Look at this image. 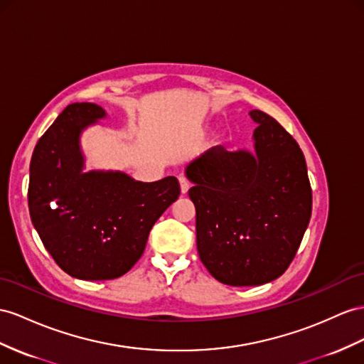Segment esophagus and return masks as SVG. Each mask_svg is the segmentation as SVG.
I'll list each match as a JSON object with an SVG mask.
<instances>
[{"instance_id": "esophagus-1", "label": "esophagus", "mask_w": 364, "mask_h": 364, "mask_svg": "<svg viewBox=\"0 0 364 364\" xmlns=\"http://www.w3.org/2000/svg\"><path fill=\"white\" fill-rule=\"evenodd\" d=\"M180 189H181V193H183V195L188 193L189 189H191V183H189L188 180H186V178H183V176L180 178Z\"/></svg>"}]
</instances>
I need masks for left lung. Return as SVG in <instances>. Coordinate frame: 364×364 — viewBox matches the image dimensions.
I'll use <instances>...</instances> for the list:
<instances>
[{"label": "left lung", "instance_id": "obj_1", "mask_svg": "<svg viewBox=\"0 0 364 364\" xmlns=\"http://www.w3.org/2000/svg\"><path fill=\"white\" fill-rule=\"evenodd\" d=\"M254 151L210 149L186 166L193 183L197 249L210 275L229 286L271 283L294 259L312 212L304 155L262 110Z\"/></svg>", "mask_w": 364, "mask_h": 364}]
</instances>
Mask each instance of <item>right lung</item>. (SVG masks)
<instances>
[{
	"label": "right lung",
	"mask_w": 364,
	"mask_h": 364,
	"mask_svg": "<svg viewBox=\"0 0 364 364\" xmlns=\"http://www.w3.org/2000/svg\"><path fill=\"white\" fill-rule=\"evenodd\" d=\"M106 117L93 102L69 105L38 139L31 160L33 228L63 271L86 282L130 271L152 226L180 195L175 176L143 183L119 171H85L81 135Z\"/></svg>",
	"instance_id": "right-lung-1"
}]
</instances>
